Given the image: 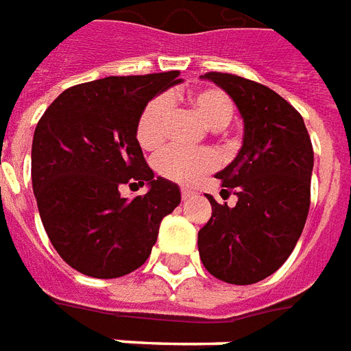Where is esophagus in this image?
I'll return each mask as SVG.
<instances>
[{"label": "esophagus", "mask_w": 351, "mask_h": 351, "mask_svg": "<svg viewBox=\"0 0 351 351\" xmlns=\"http://www.w3.org/2000/svg\"><path fill=\"white\" fill-rule=\"evenodd\" d=\"M193 195H195V191H191V189L187 187L181 189V198H183V200H187V198H191Z\"/></svg>", "instance_id": "obj_1"}]
</instances>
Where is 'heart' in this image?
<instances>
[{"label":"heart","instance_id":"1","mask_svg":"<svg viewBox=\"0 0 351 351\" xmlns=\"http://www.w3.org/2000/svg\"><path fill=\"white\" fill-rule=\"evenodd\" d=\"M191 106L206 126L213 130L225 128L234 115L232 100L219 88H202L191 96ZM171 101L166 94L155 96L141 111L136 124V138L143 149H156L166 138V124L170 119ZM217 166L215 156L210 151H185L168 147L155 158L156 171L166 180L178 183H195Z\"/></svg>","mask_w":351,"mask_h":351}]
</instances>
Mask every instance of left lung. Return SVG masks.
<instances>
[{
  "label": "left lung",
  "mask_w": 351,
  "mask_h": 351,
  "mask_svg": "<svg viewBox=\"0 0 351 351\" xmlns=\"http://www.w3.org/2000/svg\"><path fill=\"white\" fill-rule=\"evenodd\" d=\"M243 119L242 149L217 173L236 206L208 195L210 221L198 232L206 270L217 280L250 285L274 274L299 242L310 210L314 149L304 121L268 86L232 73L210 71Z\"/></svg>",
  "instance_id": "8db88e82"
}]
</instances>
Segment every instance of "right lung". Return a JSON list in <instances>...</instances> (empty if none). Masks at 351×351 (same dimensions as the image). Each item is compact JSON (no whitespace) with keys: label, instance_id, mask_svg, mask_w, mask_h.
<instances>
[{"label":"right lung","instance_id":"obj_1","mask_svg":"<svg viewBox=\"0 0 351 351\" xmlns=\"http://www.w3.org/2000/svg\"><path fill=\"white\" fill-rule=\"evenodd\" d=\"M178 71L106 77L75 84L47 108L34 132L32 185L49 240L81 274L109 280L140 268L160 221L181 202L180 187L149 168L136 124ZM147 184L126 201L121 184Z\"/></svg>","mask_w":351,"mask_h":351}]
</instances>
